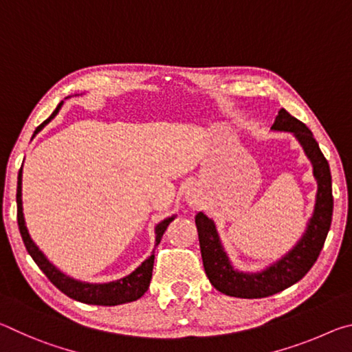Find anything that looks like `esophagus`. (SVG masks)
Here are the masks:
<instances>
[{"mask_svg": "<svg viewBox=\"0 0 352 352\" xmlns=\"http://www.w3.org/2000/svg\"><path fill=\"white\" fill-rule=\"evenodd\" d=\"M188 201H189V204H190V205H192V204H195V200H194V197H190V195H189V199H188Z\"/></svg>", "mask_w": 352, "mask_h": 352, "instance_id": "1", "label": "esophagus"}]
</instances>
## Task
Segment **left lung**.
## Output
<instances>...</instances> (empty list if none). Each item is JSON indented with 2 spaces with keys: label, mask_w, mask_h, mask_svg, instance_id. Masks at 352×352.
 Here are the masks:
<instances>
[{
  "label": "left lung",
  "mask_w": 352,
  "mask_h": 352,
  "mask_svg": "<svg viewBox=\"0 0 352 352\" xmlns=\"http://www.w3.org/2000/svg\"><path fill=\"white\" fill-rule=\"evenodd\" d=\"M272 130L290 132L300 141L307 158L314 166V177L317 178L318 190L315 200V210L309 220L306 233L296 245L284 254L281 259L273 262L270 267L259 273H243L236 270L220 243L216 225L206 214L195 216L199 231V242L205 273L210 283L219 292L236 298H265L290 287L312 269L318 259L326 236L332 222V180L329 163L321 153L318 142L315 141L306 124L298 121L287 110L281 109L273 122Z\"/></svg>",
  "instance_id": "1"
}]
</instances>
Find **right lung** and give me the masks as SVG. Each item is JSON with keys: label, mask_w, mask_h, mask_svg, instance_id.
Returning a JSON list of instances; mask_svg holds the SVG:
<instances>
[{"label": "right lung", "mask_w": 352, "mask_h": 352, "mask_svg": "<svg viewBox=\"0 0 352 352\" xmlns=\"http://www.w3.org/2000/svg\"><path fill=\"white\" fill-rule=\"evenodd\" d=\"M62 104L63 102L58 104L57 109L52 111V115L47 118L43 124H40L37 130L34 132V135H37L52 118H56ZM21 175H23V168L19 172V183H16V219H19L20 234L23 237V242H25L28 253L31 254V258L34 259L35 264L40 267V270L45 273L46 278L50 279V281L54 284L58 290L63 292L65 295L73 298L76 301L85 302V305H96V306L124 305V302L136 301L138 298H141L146 294L152 279L155 252L148 256L144 262H142L138 269L130 273V275H127L126 278H121L118 279V281H111V283H104V284L77 281V279L65 275V273L58 270L56 265H52L51 262L46 259V256L40 252V248L35 245L34 241L31 239V236L28 233L25 216H23V204H21ZM174 219L175 216L168 217L155 226V234H157V237H155V245H158L166 228H168V225Z\"/></svg>", "instance_id": "1"}]
</instances>
